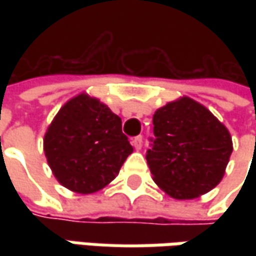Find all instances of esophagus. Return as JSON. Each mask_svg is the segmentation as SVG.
Instances as JSON below:
<instances>
[{"mask_svg": "<svg viewBox=\"0 0 256 256\" xmlns=\"http://www.w3.org/2000/svg\"><path fill=\"white\" fill-rule=\"evenodd\" d=\"M131 144H132V146L136 150V151H140V150L142 148V136H141V135H138V136L132 138Z\"/></svg>", "mask_w": 256, "mask_h": 256, "instance_id": "esophagus-1", "label": "esophagus"}]
</instances>
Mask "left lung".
Returning a JSON list of instances; mask_svg holds the SVG:
<instances>
[{"mask_svg": "<svg viewBox=\"0 0 256 256\" xmlns=\"http://www.w3.org/2000/svg\"><path fill=\"white\" fill-rule=\"evenodd\" d=\"M146 162L155 184L175 200H194L215 188L232 154L228 128L202 104L182 96L156 110Z\"/></svg>", "mask_w": 256, "mask_h": 256, "instance_id": "obj_1", "label": "left lung"}]
</instances>
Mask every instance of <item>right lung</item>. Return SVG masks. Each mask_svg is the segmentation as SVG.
<instances>
[{
  "mask_svg": "<svg viewBox=\"0 0 256 256\" xmlns=\"http://www.w3.org/2000/svg\"><path fill=\"white\" fill-rule=\"evenodd\" d=\"M132 151L121 118L86 92L66 101L44 135L45 156L56 181L84 195L106 186Z\"/></svg>",
  "mask_w": 256,
  "mask_h": 256,
  "instance_id": "obj_1",
  "label": "right lung"
}]
</instances>
